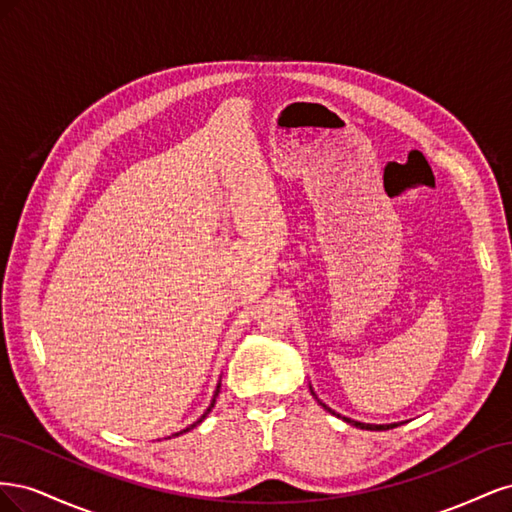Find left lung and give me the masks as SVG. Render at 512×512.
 I'll return each instance as SVG.
<instances>
[{
	"mask_svg": "<svg viewBox=\"0 0 512 512\" xmlns=\"http://www.w3.org/2000/svg\"><path fill=\"white\" fill-rule=\"evenodd\" d=\"M314 393V391H312ZM324 406V404H322ZM324 408H327V406H324ZM331 414H335L331 408H327ZM339 416V414H337ZM344 421L346 423H350V425H354V427H361V429H369V431H380V429H391V427H395V425H367V423H359V421H350V418H346L344 416Z\"/></svg>",
	"mask_w": 512,
	"mask_h": 512,
	"instance_id": "8db88e82",
	"label": "left lung"
}]
</instances>
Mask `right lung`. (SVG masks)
<instances>
[{
    "label": "right lung",
    "mask_w": 512,
    "mask_h": 512,
    "mask_svg": "<svg viewBox=\"0 0 512 512\" xmlns=\"http://www.w3.org/2000/svg\"><path fill=\"white\" fill-rule=\"evenodd\" d=\"M218 393H220V386H218V391H215V395H218ZM213 404H215V399H213ZM213 404H211V406H209V410H207V412H205V414H203V416H200V418H198V421H196V423H194V425H190V427H188V429H192V427H196V425H198V423H203V421H205V416H207V414H209V412H211V408H213ZM188 429H183V431H188ZM183 431H181V433H183ZM175 436H179V433H175Z\"/></svg>",
    "instance_id": "1"
}]
</instances>
